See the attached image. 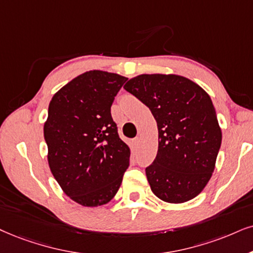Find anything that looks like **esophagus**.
Listing matches in <instances>:
<instances>
[{
    "label": "esophagus",
    "instance_id": "obj_1",
    "mask_svg": "<svg viewBox=\"0 0 253 253\" xmlns=\"http://www.w3.org/2000/svg\"><path fill=\"white\" fill-rule=\"evenodd\" d=\"M139 143H140V137L137 136V137H135V139L133 140V145L135 146V147H137V146H139Z\"/></svg>",
    "mask_w": 253,
    "mask_h": 253
}]
</instances>
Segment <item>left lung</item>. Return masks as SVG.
Returning a JSON list of instances; mask_svg holds the SVG:
<instances>
[{
    "instance_id": "1",
    "label": "left lung",
    "mask_w": 253,
    "mask_h": 253,
    "mask_svg": "<svg viewBox=\"0 0 253 253\" xmlns=\"http://www.w3.org/2000/svg\"><path fill=\"white\" fill-rule=\"evenodd\" d=\"M152 111L159 129L158 154L146 168L150 189L160 200L183 203L204 189L222 142L209 94L185 77L140 75L124 86Z\"/></svg>"
}]
</instances>
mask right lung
<instances>
[{
  "instance_id": "obj_1",
  "label": "right lung",
  "mask_w": 253,
  "mask_h": 253,
  "mask_svg": "<svg viewBox=\"0 0 253 253\" xmlns=\"http://www.w3.org/2000/svg\"><path fill=\"white\" fill-rule=\"evenodd\" d=\"M127 79L100 70L84 72L49 104L44 139L50 170L64 193L83 207L110 202L129 166L130 149L111 116Z\"/></svg>"
}]
</instances>
